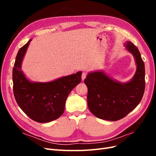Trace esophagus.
Wrapping results in <instances>:
<instances>
[{"mask_svg":"<svg viewBox=\"0 0 156 156\" xmlns=\"http://www.w3.org/2000/svg\"><path fill=\"white\" fill-rule=\"evenodd\" d=\"M87 75V73L86 72H83V73H82V76H81V77H82V80H83V81H84V79L86 78Z\"/></svg>","mask_w":156,"mask_h":156,"instance_id":"esophagus-1","label":"esophagus"}]
</instances>
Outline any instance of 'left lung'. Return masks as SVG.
Returning <instances> with one entry per match:
<instances>
[{"label": "left lung", "mask_w": 156, "mask_h": 156, "mask_svg": "<svg viewBox=\"0 0 156 156\" xmlns=\"http://www.w3.org/2000/svg\"><path fill=\"white\" fill-rule=\"evenodd\" d=\"M126 49L134 55L136 72L129 82L122 84L102 72L89 73L84 79L88 88L89 110L99 119L117 121L123 119L139 105L145 89L144 64L138 48L127 41Z\"/></svg>", "instance_id": "left-lung-1"}]
</instances>
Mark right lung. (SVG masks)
<instances>
[{
    "label": "right lung",
    "mask_w": 156,
    "mask_h": 156,
    "mask_svg": "<svg viewBox=\"0 0 156 156\" xmlns=\"http://www.w3.org/2000/svg\"><path fill=\"white\" fill-rule=\"evenodd\" d=\"M30 40L19 50L13 68V94L21 110L33 120L45 123L57 119L64 111L70 92L81 81V72L49 83H31L21 65Z\"/></svg>",
    "instance_id": "1"
}]
</instances>
